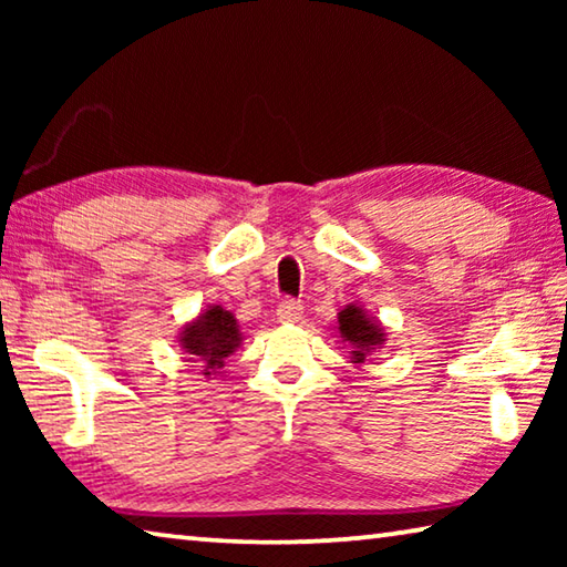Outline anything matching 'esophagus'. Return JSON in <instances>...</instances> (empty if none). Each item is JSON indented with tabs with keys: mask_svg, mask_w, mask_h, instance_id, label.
<instances>
[{
	"mask_svg": "<svg viewBox=\"0 0 567 567\" xmlns=\"http://www.w3.org/2000/svg\"><path fill=\"white\" fill-rule=\"evenodd\" d=\"M277 320L282 324H295L302 320V305L297 300H282L277 305Z\"/></svg>",
	"mask_w": 567,
	"mask_h": 567,
	"instance_id": "obj_1",
	"label": "esophagus"
}]
</instances>
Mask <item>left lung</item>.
I'll list each match as a JSON object with an SVG mask.
<instances>
[{"mask_svg": "<svg viewBox=\"0 0 567 567\" xmlns=\"http://www.w3.org/2000/svg\"><path fill=\"white\" fill-rule=\"evenodd\" d=\"M338 334L342 348L350 350V360L354 364H362L388 340L385 328L375 318H370L368 310H362V305L354 302L344 305L338 312Z\"/></svg>", "mask_w": 567, "mask_h": 567, "instance_id": "1", "label": "left lung"}]
</instances>
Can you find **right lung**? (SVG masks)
I'll use <instances>...</instances> for the list:
<instances>
[{
	"mask_svg": "<svg viewBox=\"0 0 567 567\" xmlns=\"http://www.w3.org/2000/svg\"><path fill=\"white\" fill-rule=\"evenodd\" d=\"M177 342L185 354H189V362H197L203 375L213 378L219 375L225 360L239 348L243 332H239L233 312L219 305H209L207 310L182 328Z\"/></svg>",
	"mask_w": 567,
	"mask_h": 567,
	"instance_id": "1",
	"label": "right lung"
}]
</instances>
